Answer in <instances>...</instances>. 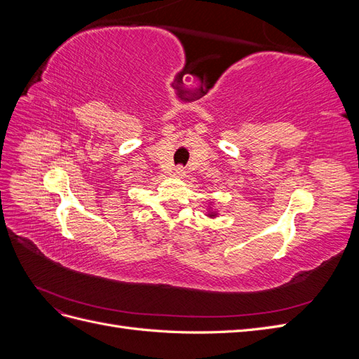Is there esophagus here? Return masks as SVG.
Returning a JSON list of instances; mask_svg holds the SVG:
<instances>
[{"label":"esophagus","instance_id":"1","mask_svg":"<svg viewBox=\"0 0 359 359\" xmlns=\"http://www.w3.org/2000/svg\"><path fill=\"white\" fill-rule=\"evenodd\" d=\"M173 177H175V178H184V177H186V170H184V168L178 166L175 170H173Z\"/></svg>","mask_w":359,"mask_h":359}]
</instances>
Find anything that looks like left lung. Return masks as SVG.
Listing matches in <instances>:
<instances>
[{
	"label": "left lung",
	"instance_id": "1",
	"mask_svg": "<svg viewBox=\"0 0 359 359\" xmlns=\"http://www.w3.org/2000/svg\"><path fill=\"white\" fill-rule=\"evenodd\" d=\"M205 215L210 217V219H217V217H219V211L214 210V208H212V203H210L208 210H206V214H205Z\"/></svg>",
	"mask_w": 359,
	"mask_h": 359
}]
</instances>
